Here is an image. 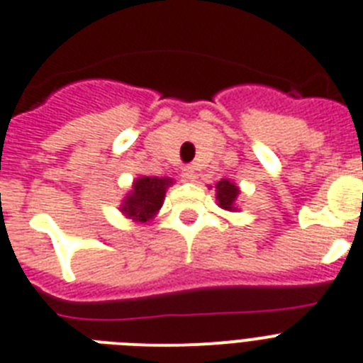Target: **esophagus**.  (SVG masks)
<instances>
[{
    "instance_id": "34e87169",
    "label": "esophagus",
    "mask_w": 363,
    "mask_h": 363,
    "mask_svg": "<svg viewBox=\"0 0 363 363\" xmlns=\"http://www.w3.org/2000/svg\"><path fill=\"white\" fill-rule=\"evenodd\" d=\"M182 177H184L186 181H194V179H196V177H197L196 167H194V166H186V167H184V169H182Z\"/></svg>"
}]
</instances>
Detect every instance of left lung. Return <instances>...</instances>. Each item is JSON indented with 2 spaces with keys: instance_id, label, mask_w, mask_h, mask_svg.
<instances>
[{
  "instance_id": "1",
  "label": "left lung",
  "mask_w": 363,
  "mask_h": 363,
  "mask_svg": "<svg viewBox=\"0 0 363 363\" xmlns=\"http://www.w3.org/2000/svg\"><path fill=\"white\" fill-rule=\"evenodd\" d=\"M240 194L238 186L235 182L222 179L216 184V201L218 207H222L223 211H237V197Z\"/></svg>"
}]
</instances>
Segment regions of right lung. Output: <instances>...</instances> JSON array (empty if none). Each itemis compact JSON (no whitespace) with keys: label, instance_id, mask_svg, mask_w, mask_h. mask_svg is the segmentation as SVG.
I'll return each mask as SVG.
<instances>
[{"label":"right lung","instance_id":"1","mask_svg":"<svg viewBox=\"0 0 363 363\" xmlns=\"http://www.w3.org/2000/svg\"><path fill=\"white\" fill-rule=\"evenodd\" d=\"M173 184L169 177H140L132 184L130 194L123 199L121 212L134 222L145 223L158 214L164 205L166 190Z\"/></svg>","mask_w":363,"mask_h":363}]
</instances>
